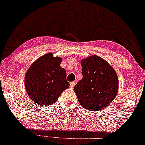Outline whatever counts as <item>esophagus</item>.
Returning <instances> with one entry per match:
<instances>
[{"instance_id":"obj_1","label":"esophagus","mask_w":145,"mask_h":145,"mask_svg":"<svg viewBox=\"0 0 145 145\" xmlns=\"http://www.w3.org/2000/svg\"><path fill=\"white\" fill-rule=\"evenodd\" d=\"M75 84H76V82H71L70 84H69V86H70V88H73L75 86Z\"/></svg>"}]
</instances>
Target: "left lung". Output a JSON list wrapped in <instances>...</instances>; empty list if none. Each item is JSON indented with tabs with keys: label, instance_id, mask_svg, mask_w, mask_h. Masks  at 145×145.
<instances>
[{
	"label": "left lung",
	"instance_id": "left-lung-1",
	"mask_svg": "<svg viewBox=\"0 0 145 145\" xmlns=\"http://www.w3.org/2000/svg\"><path fill=\"white\" fill-rule=\"evenodd\" d=\"M83 78L74 90L82 107L91 111L105 108L116 96L118 76L110 64L97 56L81 61Z\"/></svg>",
	"mask_w": 145,
	"mask_h": 145
}]
</instances>
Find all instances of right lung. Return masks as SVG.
<instances>
[{
  "label": "right lung",
  "mask_w": 145,
  "mask_h": 145,
  "mask_svg": "<svg viewBox=\"0 0 145 145\" xmlns=\"http://www.w3.org/2000/svg\"><path fill=\"white\" fill-rule=\"evenodd\" d=\"M61 57L47 54L37 59L25 75L27 94L38 105L47 106L56 102L69 87L66 71L60 66Z\"/></svg>",
  "instance_id": "1"
}]
</instances>
